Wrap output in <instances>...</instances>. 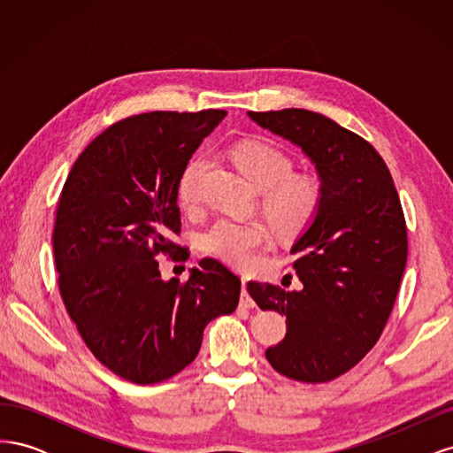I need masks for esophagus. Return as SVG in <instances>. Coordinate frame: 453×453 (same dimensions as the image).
<instances>
[{
	"label": "esophagus",
	"instance_id": "esophagus-1",
	"mask_svg": "<svg viewBox=\"0 0 453 453\" xmlns=\"http://www.w3.org/2000/svg\"><path fill=\"white\" fill-rule=\"evenodd\" d=\"M240 304L243 308H255V300L251 298V295L248 291V281H245V280H242V300H240Z\"/></svg>",
	"mask_w": 453,
	"mask_h": 453
}]
</instances>
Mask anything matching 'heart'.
<instances>
[{
    "label": "heart",
    "mask_w": 453,
    "mask_h": 453,
    "mask_svg": "<svg viewBox=\"0 0 453 453\" xmlns=\"http://www.w3.org/2000/svg\"><path fill=\"white\" fill-rule=\"evenodd\" d=\"M230 158L257 190L263 210L280 234L291 236L308 228L323 203V187L310 175H295L293 162L283 150L260 142H243L230 149ZM208 160L196 157L187 164L180 180V200L193 208L200 200L202 175ZM270 243V228L263 221H236L223 217L203 232V250L225 263L245 268Z\"/></svg>",
    "instance_id": "heart-1"
}]
</instances>
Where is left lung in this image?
<instances>
[{
    "label": "left lung",
    "mask_w": 453,
    "mask_h": 453,
    "mask_svg": "<svg viewBox=\"0 0 453 453\" xmlns=\"http://www.w3.org/2000/svg\"><path fill=\"white\" fill-rule=\"evenodd\" d=\"M311 160L323 187L315 221L295 242L300 291L250 281L260 310L287 318V334L266 349L280 374L331 381L357 365L381 336L406 266V223L378 150L306 109L248 113Z\"/></svg>",
    "instance_id": "obj_1"
}]
</instances>
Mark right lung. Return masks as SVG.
Instances as JSON below:
<instances>
[{
	"label": "right lung",
	"mask_w": 453,
	"mask_h": 453,
	"mask_svg": "<svg viewBox=\"0 0 453 453\" xmlns=\"http://www.w3.org/2000/svg\"><path fill=\"white\" fill-rule=\"evenodd\" d=\"M225 115L122 119L88 143L62 188L52 248L65 310L94 357L140 386L181 372L205 325L238 306L242 281L219 260L202 258L187 281H164L157 260L188 258L172 242L181 230L177 187Z\"/></svg>",
	"instance_id": "right-lung-1"
}]
</instances>
